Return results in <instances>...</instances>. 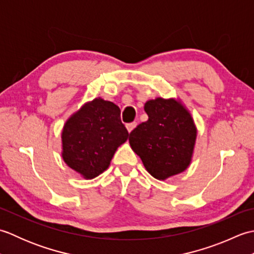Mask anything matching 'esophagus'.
Wrapping results in <instances>:
<instances>
[{"instance_id": "obj_1", "label": "esophagus", "mask_w": 254, "mask_h": 254, "mask_svg": "<svg viewBox=\"0 0 254 254\" xmlns=\"http://www.w3.org/2000/svg\"><path fill=\"white\" fill-rule=\"evenodd\" d=\"M135 127H136V122H132V123H127V128L128 133H131Z\"/></svg>"}]
</instances>
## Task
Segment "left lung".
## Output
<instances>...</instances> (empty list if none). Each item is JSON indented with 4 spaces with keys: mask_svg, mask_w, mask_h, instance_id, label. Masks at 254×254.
<instances>
[{
    "mask_svg": "<svg viewBox=\"0 0 254 254\" xmlns=\"http://www.w3.org/2000/svg\"><path fill=\"white\" fill-rule=\"evenodd\" d=\"M148 120L128 136L131 148L150 175L166 180L191 164L197 130L190 111L179 99L157 97L145 102Z\"/></svg>",
    "mask_w": 254,
    "mask_h": 254,
    "instance_id": "left-lung-1",
    "label": "left lung"
}]
</instances>
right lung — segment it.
I'll use <instances>...</instances> for the list:
<instances>
[{
	"mask_svg": "<svg viewBox=\"0 0 254 254\" xmlns=\"http://www.w3.org/2000/svg\"><path fill=\"white\" fill-rule=\"evenodd\" d=\"M120 108L100 97L86 102L64 123L62 158L84 179H94L110 166L118 147L127 142Z\"/></svg>",
	"mask_w": 254,
	"mask_h": 254,
	"instance_id": "add662e5",
	"label": "right lung"
}]
</instances>
